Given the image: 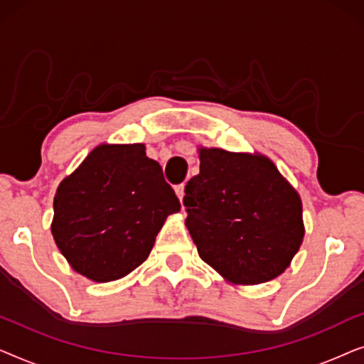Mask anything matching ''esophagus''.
I'll return each instance as SVG.
<instances>
[{
    "label": "esophagus",
    "instance_id": "1",
    "mask_svg": "<svg viewBox=\"0 0 364 364\" xmlns=\"http://www.w3.org/2000/svg\"><path fill=\"white\" fill-rule=\"evenodd\" d=\"M183 188H186V186H183V183H181V186H176V193H177L178 200H181V202H182V198H183Z\"/></svg>",
    "mask_w": 364,
    "mask_h": 364
}]
</instances>
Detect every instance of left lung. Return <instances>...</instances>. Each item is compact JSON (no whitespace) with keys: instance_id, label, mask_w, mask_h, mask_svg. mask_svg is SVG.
<instances>
[{"instance_id":"8db88e82","label":"left lung","mask_w":364,"mask_h":364,"mask_svg":"<svg viewBox=\"0 0 364 364\" xmlns=\"http://www.w3.org/2000/svg\"><path fill=\"white\" fill-rule=\"evenodd\" d=\"M198 157L183 197L198 255L237 285L282 275L305 235L298 192L260 154L202 147Z\"/></svg>"}]
</instances>
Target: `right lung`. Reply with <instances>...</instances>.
Wrapping results in <instances>:
<instances>
[{
  "label": "right lung",
  "mask_w": 364,
  "mask_h": 364,
  "mask_svg": "<svg viewBox=\"0 0 364 364\" xmlns=\"http://www.w3.org/2000/svg\"><path fill=\"white\" fill-rule=\"evenodd\" d=\"M181 202L144 144H101L59 183L51 232L74 270L106 283L147 260Z\"/></svg>",
  "instance_id": "1"
}]
</instances>
